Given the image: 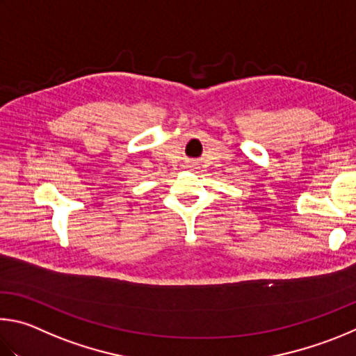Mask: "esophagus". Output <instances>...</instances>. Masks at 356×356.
<instances>
[{"label":"esophagus","mask_w":356,"mask_h":356,"mask_svg":"<svg viewBox=\"0 0 356 356\" xmlns=\"http://www.w3.org/2000/svg\"><path fill=\"white\" fill-rule=\"evenodd\" d=\"M188 167H195V164H191V165H188Z\"/></svg>","instance_id":"obj_1"}]
</instances>
